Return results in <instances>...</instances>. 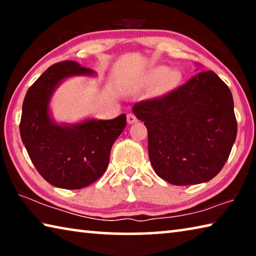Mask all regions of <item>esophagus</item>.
Wrapping results in <instances>:
<instances>
[{
    "instance_id": "34e87169",
    "label": "esophagus",
    "mask_w": 256,
    "mask_h": 256,
    "mask_svg": "<svg viewBox=\"0 0 256 256\" xmlns=\"http://www.w3.org/2000/svg\"><path fill=\"white\" fill-rule=\"evenodd\" d=\"M136 122H138L136 116L134 115V114H128V124H133V123H136Z\"/></svg>"
}]
</instances>
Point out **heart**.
<instances>
[{"mask_svg":"<svg viewBox=\"0 0 256 256\" xmlns=\"http://www.w3.org/2000/svg\"><path fill=\"white\" fill-rule=\"evenodd\" d=\"M164 73H166V68H156V70H154L156 76H162V74H164ZM172 73H168L167 79H172Z\"/></svg>","mask_w":256,"mask_h":256,"instance_id":"heart-1","label":"heart"}]
</instances>
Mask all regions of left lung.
<instances>
[{
  "label": "left lung",
  "instance_id": "left-lung-1",
  "mask_svg": "<svg viewBox=\"0 0 256 256\" xmlns=\"http://www.w3.org/2000/svg\"><path fill=\"white\" fill-rule=\"evenodd\" d=\"M148 130L150 162L172 185H193L222 170L237 136L228 86L201 71L170 92L133 106Z\"/></svg>",
  "mask_w": 256,
  "mask_h": 256
}]
</instances>
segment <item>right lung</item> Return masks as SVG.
Listing matches in <instances>:
<instances>
[{"mask_svg": "<svg viewBox=\"0 0 256 256\" xmlns=\"http://www.w3.org/2000/svg\"><path fill=\"white\" fill-rule=\"evenodd\" d=\"M74 60L50 66L26 94L20 136L38 172L60 188L80 190L96 182L110 162L112 146L126 125V115L114 120H89L58 125L50 116V100L62 80L92 76Z\"/></svg>", "mask_w": 256, "mask_h": 256, "instance_id": "right-lung-1", "label": "right lung"}]
</instances>
